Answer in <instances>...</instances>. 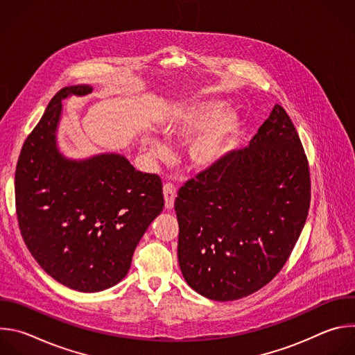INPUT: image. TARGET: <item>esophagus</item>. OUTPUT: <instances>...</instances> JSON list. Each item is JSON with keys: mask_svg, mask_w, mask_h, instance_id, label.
Masks as SVG:
<instances>
[{"mask_svg": "<svg viewBox=\"0 0 355 355\" xmlns=\"http://www.w3.org/2000/svg\"><path fill=\"white\" fill-rule=\"evenodd\" d=\"M163 193H164V204H166V208H167V209H173L174 200H175V196H177V189H175L174 184H171V182L164 184V187H163Z\"/></svg>", "mask_w": 355, "mask_h": 355, "instance_id": "1", "label": "esophagus"}]
</instances>
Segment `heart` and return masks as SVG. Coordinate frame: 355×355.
Returning <instances> with one entry per match:
<instances>
[{
    "label": "heart",
    "mask_w": 355,
    "mask_h": 355,
    "mask_svg": "<svg viewBox=\"0 0 355 355\" xmlns=\"http://www.w3.org/2000/svg\"><path fill=\"white\" fill-rule=\"evenodd\" d=\"M216 103L178 107L162 128L166 140L184 143L185 157L195 170H209L230 153L240 132V118L232 110L220 111ZM143 148L153 159L168 155L166 144L155 136L143 137Z\"/></svg>",
    "instance_id": "b5f03b06"
}]
</instances>
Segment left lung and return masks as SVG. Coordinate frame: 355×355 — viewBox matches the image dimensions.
<instances>
[{
	"mask_svg": "<svg viewBox=\"0 0 355 355\" xmlns=\"http://www.w3.org/2000/svg\"><path fill=\"white\" fill-rule=\"evenodd\" d=\"M309 205L305 150L277 104L245 148L180 188L174 208L187 284L219 302L261 289L291 256Z\"/></svg>",
	"mask_w": 355,
	"mask_h": 355,
	"instance_id": "obj_1",
	"label": "left lung"
}]
</instances>
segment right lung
<instances>
[{
  "label": "right lung",
  "instance_id": "add662e5",
  "mask_svg": "<svg viewBox=\"0 0 355 355\" xmlns=\"http://www.w3.org/2000/svg\"><path fill=\"white\" fill-rule=\"evenodd\" d=\"M92 92L62 88L25 140L15 171V207L24 241L58 282L98 292L116 285L148 225L164 208L159 175L136 171L116 153L85 160L58 148L62 101Z\"/></svg>",
  "mask_w": 355,
  "mask_h": 355
}]
</instances>
